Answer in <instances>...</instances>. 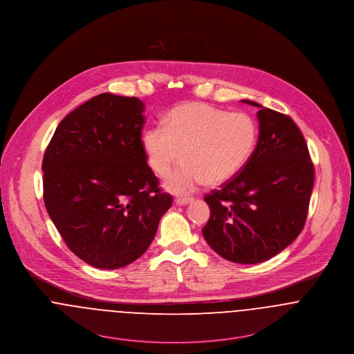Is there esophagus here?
<instances>
[{
    "label": "esophagus",
    "mask_w": 354,
    "mask_h": 354,
    "mask_svg": "<svg viewBox=\"0 0 354 354\" xmlns=\"http://www.w3.org/2000/svg\"><path fill=\"white\" fill-rule=\"evenodd\" d=\"M194 202V198H176L175 199V203L178 206H187L189 203Z\"/></svg>",
    "instance_id": "34e87169"
}]
</instances>
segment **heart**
I'll list each match as a JSON object with an SVG mask.
<instances>
[{
  "instance_id": "b5f03b06",
  "label": "heart",
  "mask_w": 354,
  "mask_h": 354,
  "mask_svg": "<svg viewBox=\"0 0 354 354\" xmlns=\"http://www.w3.org/2000/svg\"><path fill=\"white\" fill-rule=\"evenodd\" d=\"M258 139L255 120L245 112H231L206 103L175 106L166 125L142 133L147 165L165 178L180 156L185 163L166 182L174 194H187L205 182L218 186L232 179L249 162Z\"/></svg>"
}]
</instances>
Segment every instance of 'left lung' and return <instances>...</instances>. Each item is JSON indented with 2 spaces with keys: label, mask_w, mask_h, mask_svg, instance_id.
Segmentation results:
<instances>
[{
  "label": "left lung",
  "mask_w": 354,
  "mask_h": 354,
  "mask_svg": "<svg viewBox=\"0 0 354 354\" xmlns=\"http://www.w3.org/2000/svg\"><path fill=\"white\" fill-rule=\"evenodd\" d=\"M258 106L259 138L249 162L205 195L209 219L202 229L222 258L252 265L288 248L304 229L314 167L299 128L288 115Z\"/></svg>",
  "instance_id": "8db88e82"
}]
</instances>
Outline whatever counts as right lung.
<instances>
[{"label": "right lung", "mask_w": 354, "mask_h": 354, "mask_svg": "<svg viewBox=\"0 0 354 354\" xmlns=\"http://www.w3.org/2000/svg\"><path fill=\"white\" fill-rule=\"evenodd\" d=\"M143 111L138 97L97 95L64 118L42 159L52 222L69 250L97 269L142 257L172 205L147 165Z\"/></svg>", "instance_id": "obj_1"}]
</instances>
